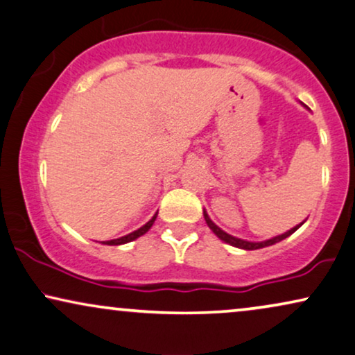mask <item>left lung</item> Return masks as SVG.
Masks as SVG:
<instances>
[{"instance_id":"left-lung-1","label":"left lung","mask_w":355,"mask_h":355,"mask_svg":"<svg viewBox=\"0 0 355 355\" xmlns=\"http://www.w3.org/2000/svg\"><path fill=\"white\" fill-rule=\"evenodd\" d=\"M302 105H304V103H302ZM202 216H205V220H206L207 227H209V229L212 230V232H214V234L217 235V237H219V239L222 240V242H225V243L232 245V247H235V248H242V250H259V248H264V247H271V245L277 243V242H281V240H284V239H287V237H291V235L294 234L295 230L299 229V227L304 225V224H305V220H306V219H305L304 222H300V224H297L295 227H292L291 230H287V232L281 234V235H276V237H272V239L263 240V242H250V240H243V239L234 237V235L227 234L225 230H222L219 225H216L214 222L211 220V217L207 216L206 209H202Z\"/></svg>"}]
</instances>
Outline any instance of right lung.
Listing matches in <instances>:
<instances>
[{
	"label": "right lung",
	"instance_id": "1",
	"mask_svg": "<svg viewBox=\"0 0 355 355\" xmlns=\"http://www.w3.org/2000/svg\"><path fill=\"white\" fill-rule=\"evenodd\" d=\"M155 217H157V212H155V214L153 216V219H150L149 222H146V224H144L143 227H139V229H138V230H135V232H131V234H128V235H123V237H120V239L107 240V242H102V243H103V245H123V243L133 242V240L139 239L141 235H144L146 232H148V230L150 229V227H153L154 220H155Z\"/></svg>",
	"mask_w": 355,
	"mask_h": 355
}]
</instances>
